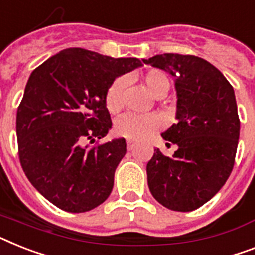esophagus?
<instances>
[{
    "label": "esophagus",
    "instance_id": "34e87169",
    "mask_svg": "<svg viewBox=\"0 0 255 255\" xmlns=\"http://www.w3.org/2000/svg\"><path fill=\"white\" fill-rule=\"evenodd\" d=\"M134 146V141H132V140H127V149L128 150H132Z\"/></svg>",
    "mask_w": 255,
    "mask_h": 255
}]
</instances>
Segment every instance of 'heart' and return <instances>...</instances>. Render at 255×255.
I'll list each match as a JSON object with an SVG mask.
<instances>
[{"label":"heart","mask_w":255,"mask_h":255,"mask_svg":"<svg viewBox=\"0 0 255 255\" xmlns=\"http://www.w3.org/2000/svg\"><path fill=\"white\" fill-rule=\"evenodd\" d=\"M142 84L154 97L161 98L170 88V78L163 70L150 69L142 74ZM126 88V80L118 77L111 82L105 94V105L110 114H119L123 109V92ZM162 119L157 114L148 115H133L127 114L119 118L114 124V132L121 137L128 140H142L153 132L160 129Z\"/></svg>","instance_id":"b5f03b06"}]
</instances>
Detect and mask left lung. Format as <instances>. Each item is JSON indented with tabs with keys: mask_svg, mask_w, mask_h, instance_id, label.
Masks as SVG:
<instances>
[{
	"mask_svg": "<svg viewBox=\"0 0 255 255\" xmlns=\"http://www.w3.org/2000/svg\"><path fill=\"white\" fill-rule=\"evenodd\" d=\"M175 77L177 119L162 137L178 146L160 149L146 165L148 186L163 207L190 212L216 195L235 165L240 118L235 90L220 70L198 56L163 53L142 60Z\"/></svg>",
	"mask_w": 255,
	"mask_h": 255,
	"instance_id": "1",
	"label": "left lung"
}]
</instances>
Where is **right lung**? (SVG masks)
Listing matches in <instances>:
<instances>
[{
	"instance_id": "obj_1",
	"label": "right lung",
	"mask_w": 255,
	"mask_h": 255,
	"mask_svg": "<svg viewBox=\"0 0 255 255\" xmlns=\"http://www.w3.org/2000/svg\"><path fill=\"white\" fill-rule=\"evenodd\" d=\"M141 65L134 57L68 48L32 70L16 111L18 156L31 185L60 210L86 212L113 191L127 149L124 138L98 142L113 124L105 94Z\"/></svg>"
}]
</instances>
